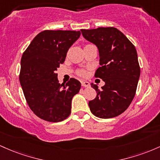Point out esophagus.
Listing matches in <instances>:
<instances>
[{
	"mask_svg": "<svg viewBox=\"0 0 160 160\" xmlns=\"http://www.w3.org/2000/svg\"><path fill=\"white\" fill-rule=\"evenodd\" d=\"M90 85V83L88 82H87V81H82V87H89Z\"/></svg>",
	"mask_w": 160,
	"mask_h": 160,
	"instance_id": "esophagus-1",
	"label": "esophagus"
}]
</instances>
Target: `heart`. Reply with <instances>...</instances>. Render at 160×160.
Here are the masks:
<instances>
[{
    "label": "heart",
    "mask_w": 160,
    "mask_h": 160,
    "mask_svg": "<svg viewBox=\"0 0 160 160\" xmlns=\"http://www.w3.org/2000/svg\"><path fill=\"white\" fill-rule=\"evenodd\" d=\"M85 70H79L78 71V74L81 75H85Z\"/></svg>",
    "instance_id": "b5f03b06"
}]
</instances>
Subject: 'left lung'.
<instances>
[{
    "label": "left lung",
    "instance_id": "obj_1",
    "mask_svg": "<svg viewBox=\"0 0 160 160\" xmlns=\"http://www.w3.org/2000/svg\"><path fill=\"white\" fill-rule=\"evenodd\" d=\"M86 40L98 47L100 67L94 76L105 85L91 84L97 91L89 101L91 112L101 119H109L125 112L133 100L141 69L135 48L125 35L114 27L81 29Z\"/></svg>",
    "mask_w": 160,
    "mask_h": 160
}]
</instances>
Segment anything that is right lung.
<instances>
[{
    "label": "right lung",
    "instance_id": "add662e5",
    "mask_svg": "<svg viewBox=\"0 0 160 160\" xmlns=\"http://www.w3.org/2000/svg\"><path fill=\"white\" fill-rule=\"evenodd\" d=\"M80 35V31L45 30L23 53L19 82L28 107L41 119L58 122L71 113L72 99L81 83L72 78L66 85L60 84L56 71Z\"/></svg>",
    "mask_w": 160,
    "mask_h": 160
}]
</instances>
